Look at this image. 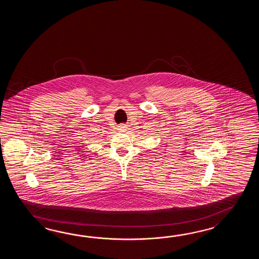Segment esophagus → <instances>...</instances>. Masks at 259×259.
I'll return each mask as SVG.
<instances>
[{
  "label": "esophagus",
  "mask_w": 259,
  "mask_h": 259,
  "mask_svg": "<svg viewBox=\"0 0 259 259\" xmlns=\"http://www.w3.org/2000/svg\"><path fill=\"white\" fill-rule=\"evenodd\" d=\"M126 127H126L124 124H121L120 126H118V131L120 132H126V130H127Z\"/></svg>",
  "instance_id": "obj_1"
}]
</instances>
